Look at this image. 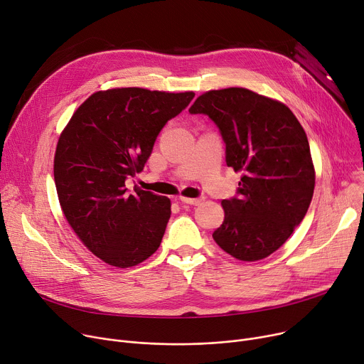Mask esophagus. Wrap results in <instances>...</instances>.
Wrapping results in <instances>:
<instances>
[{"label":"esophagus","instance_id":"esophagus-1","mask_svg":"<svg viewBox=\"0 0 364 364\" xmlns=\"http://www.w3.org/2000/svg\"><path fill=\"white\" fill-rule=\"evenodd\" d=\"M180 202L187 203V205H199L202 202V199H193V197H180Z\"/></svg>","mask_w":364,"mask_h":364}]
</instances>
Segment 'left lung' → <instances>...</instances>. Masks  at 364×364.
<instances>
[{"instance_id": "obj_1", "label": "left lung", "mask_w": 364, "mask_h": 364, "mask_svg": "<svg viewBox=\"0 0 364 364\" xmlns=\"http://www.w3.org/2000/svg\"><path fill=\"white\" fill-rule=\"evenodd\" d=\"M190 113L208 114L226 144V164L241 173L238 197L222 200L223 223L215 242L241 261L277 251L302 222L315 188L305 130L274 98L242 87L210 90Z\"/></svg>"}]
</instances>
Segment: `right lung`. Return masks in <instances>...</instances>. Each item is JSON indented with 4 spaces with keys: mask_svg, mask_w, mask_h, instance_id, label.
<instances>
[{
    "mask_svg": "<svg viewBox=\"0 0 364 364\" xmlns=\"http://www.w3.org/2000/svg\"><path fill=\"white\" fill-rule=\"evenodd\" d=\"M194 92L139 87L91 94L58 139L53 177L60 209L80 241L102 261L127 269L159 247L171 200L124 181L144 170L154 142Z\"/></svg>",
    "mask_w": 364,
    "mask_h": 364,
    "instance_id": "1",
    "label": "right lung"
}]
</instances>
